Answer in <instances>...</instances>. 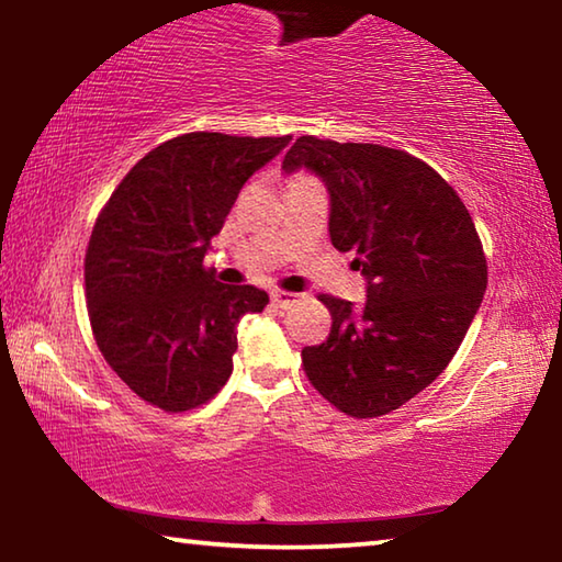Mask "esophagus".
Masks as SVG:
<instances>
[{"label":"esophagus","mask_w":562,"mask_h":562,"mask_svg":"<svg viewBox=\"0 0 562 562\" xmlns=\"http://www.w3.org/2000/svg\"><path fill=\"white\" fill-rule=\"evenodd\" d=\"M297 297L300 294H294V292H280V290H274L272 292V304L274 307H280V310H290L294 302H297Z\"/></svg>","instance_id":"obj_1"}]
</instances>
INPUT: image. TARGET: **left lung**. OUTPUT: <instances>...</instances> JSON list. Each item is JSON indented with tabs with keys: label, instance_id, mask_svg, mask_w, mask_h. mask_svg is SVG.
Returning <instances> with one entry per match:
<instances>
[{
	"label": "left lung",
	"instance_id": "left-lung-1",
	"mask_svg": "<svg viewBox=\"0 0 562 562\" xmlns=\"http://www.w3.org/2000/svg\"><path fill=\"white\" fill-rule=\"evenodd\" d=\"M307 168L329 193V237L355 252L361 307L322 294L327 341L302 349L312 386L339 412L372 418L424 392L469 331L488 270L469 211L424 160L376 144L300 136L284 173Z\"/></svg>",
	"mask_w": 562,
	"mask_h": 562
}]
</instances>
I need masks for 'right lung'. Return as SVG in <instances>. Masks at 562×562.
Returning a JSON list of instances; mask_svg holds the SVG:
<instances>
[{
  "label": "right lung",
  "instance_id": "1",
  "mask_svg": "<svg viewBox=\"0 0 562 562\" xmlns=\"http://www.w3.org/2000/svg\"><path fill=\"white\" fill-rule=\"evenodd\" d=\"M290 140L205 131L170 138L128 170L101 211L83 265L91 329L144 402L188 412L233 374L237 325L270 297L217 282L203 258L247 178Z\"/></svg>",
  "mask_w": 562,
  "mask_h": 562
}]
</instances>
